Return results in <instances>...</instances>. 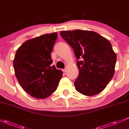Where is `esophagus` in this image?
Masks as SVG:
<instances>
[{
	"label": "esophagus",
	"mask_w": 129,
	"mask_h": 129,
	"mask_svg": "<svg viewBox=\"0 0 129 129\" xmlns=\"http://www.w3.org/2000/svg\"><path fill=\"white\" fill-rule=\"evenodd\" d=\"M66 71H67V70H66V69H62V72H66Z\"/></svg>",
	"instance_id": "obj_1"
}]
</instances>
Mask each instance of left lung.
I'll return each instance as SVG.
<instances>
[{
	"label": "left lung",
	"mask_w": 129,
	"mask_h": 129,
	"mask_svg": "<svg viewBox=\"0 0 129 129\" xmlns=\"http://www.w3.org/2000/svg\"><path fill=\"white\" fill-rule=\"evenodd\" d=\"M60 34L78 60L79 73L74 83L77 91L89 96L101 92L115 73L116 55L111 43L91 31H62Z\"/></svg>",
	"instance_id": "obj_1"
}]
</instances>
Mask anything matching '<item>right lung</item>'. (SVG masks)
<instances>
[{"label":"right lung","mask_w":129,"mask_h":129,"mask_svg":"<svg viewBox=\"0 0 129 129\" xmlns=\"http://www.w3.org/2000/svg\"><path fill=\"white\" fill-rule=\"evenodd\" d=\"M57 37V33H52L28 40L14 56L13 66L19 83L36 98L51 95L62 76V72L51 65V53Z\"/></svg>","instance_id":"right-lung-1"}]
</instances>
